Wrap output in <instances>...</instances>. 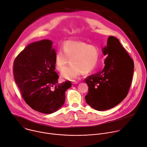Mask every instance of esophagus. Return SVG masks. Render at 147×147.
I'll return each instance as SVG.
<instances>
[{
	"label": "esophagus",
	"mask_w": 147,
	"mask_h": 147,
	"mask_svg": "<svg viewBox=\"0 0 147 147\" xmlns=\"http://www.w3.org/2000/svg\"><path fill=\"white\" fill-rule=\"evenodd\" d=\"M71 83L73 84H77V83H78V81H76L73 80V81H72Z\"/></svg>",
	"instance_id": "1"
}]
</instances>
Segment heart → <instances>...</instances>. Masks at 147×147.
Masks as SVG:
<instances>
[{
    "instance_id": "heart-1",
    "label": "heart",
    "mask_w": 147,
    "mask_h": 147,
    "mask_svg": "<svg viewBox=\"0 0 147 147\" xmlns=\"http://www.w3.org/2000/svg\"><path fill=\"white\" fill-rule=\"evenodd\" d=\"M62 49H59L55 55V66L59 71H63L71 61L72 64L61 74L68 80L78 78L82 72L87 74L92 71L99 60V48L85 42L67 40Z\"/></svg>"
}]
</instances>
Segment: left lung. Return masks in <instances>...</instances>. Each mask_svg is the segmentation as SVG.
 I'll list each match as a JSON object with an SVG mask.
<instances>
[{"label":"left lung","instance_id":"8db88e82","mask_svg":"<svg viewBox=\"0 0 147 147\" xmlns=\"http://www.w3.org/2000/svg\"><path fill=\"white\" fill-rule=\"evenodd\" d=\"M102 52L107 56L103 70L85 79L88 86L86 100L99 111L116 107L126 97L134 66L133 59L115 36H109Z\"/></svg>","mask_w":147,"mask_h":147}]
</instances>
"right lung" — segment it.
Returning <instances> with one entry per match:
<instances>
[{
  "instance_id": "1",
  "label": "right lung",
  "mask_w": 147,
  "mask_h": 147,
  "mask_svg": "<svg viewBox=\"0 0 147 147\" xmlns=\"http://www.w3.org/2000/svg\"><path fill=\"white\" fill-rule=\"evenodd\" d=\"M47 39L28 45L16 57L13 74L24 101L32 109L50 114L60 108L65 101L70 81L58 83L55 70L56 52Z\"/></svg>"
}]
</instances>
